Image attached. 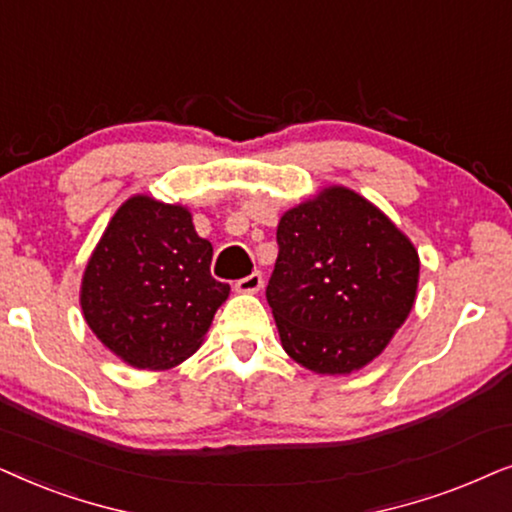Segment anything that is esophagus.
Returning <instances> with one entry per match:
<instances>
[{
  "label": "esophagus",
  "mask_w": 512,
  "mask_h": 512,
  "mask_svg": "<svg viewBox=\"0 0 512 512\" xmlns=\"http://www.w3.org/2000/svg\"><path fill=\"white\" fill-rule=\"evenodd\" d=\"M262 285H264V278H262L260 271H255V274H250V276L241 278V281H236L234 283V290L236 292H248V295H252V292L260 290Z\"/></svg>",
  "instance_id": "obj_1"
}]
</instances>
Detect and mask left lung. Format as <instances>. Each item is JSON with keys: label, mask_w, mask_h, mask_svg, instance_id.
I'll use <instances>...</instances> for the list:
<instances>
[{"label": "left lung", "mask_w": 512, "mask_h": 512, "mask_svg": "<svg viewBox=\"0 0 512 512\" xmlns=\"http://www.w3.org/2000/svg\"><path fill=\"white\" fill-rule=\"evenodd\" d=\"M267 285L285 353L316 374H351L379 356L419 285V255L377 206L327 187L290 208Z\"/></svg>", "instance_id": "1"}]
</instances>
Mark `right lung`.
Returning a JSON list of instances; mask_svg holds the SVG:
<instances>
[{
  "label": "right lung",
  "instance_id": "obj_1",
  "mask_svg": "<svg viewBox=\"0 0 512 512\" xmlns=\"http://www.w3.org/2000/svg\"><path fill=\"white\" fill-rule=\"evenodd\" d=\"M213 245L192 213L131 196L95 245L81 281V311L95 337L138 370H168L192 356L229 297L210 276Z\"/></svg>",
  "mask_w": 512,
  "mask_h": 512
}]
</instances>
